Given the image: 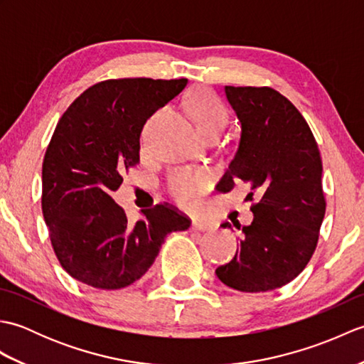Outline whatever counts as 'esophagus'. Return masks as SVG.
<instances>
[{"instance_id":"1","label":"esophagus","mask_w":364,"mask_h":364,"mask_svg":"<svg viewBox=\"0 0 364 364\" xmlns=\"http://www.w3.org/2000/svg\"><path fill=\"white\" fill-rule=\"evenodd\" d=\"M211 228V223L206 222V220H200V219H196L192 220V230H197V231H206Z\"/></svg>"}]
</instances>
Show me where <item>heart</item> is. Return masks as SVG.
<instances>
[{
  "label": "heart",
  "instance_id": "b5f03b06",
  "mask_svg": "<svg viewBox=\"0 0 364 364\" xmlns=\"http://www.w3.org/2000/svg\"><path fill=\"white\" fill-rule=\"evenodd\" d=\"M188 109L205 137L213 133H222L227 125V111L213 90L197 87L186 100ZM213 175L208 170L176 168L168 176L167 189L176 203L184 208L197 206L200 197L211 188Z\"/></svg>",
  "mask_w": 364,
  "mask_h": 364
}]
</instances>
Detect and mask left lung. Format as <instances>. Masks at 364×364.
Masks as SVG:
<instances>
[{"mask_svg": "<svg viewBox=\"0 0 364 364\" xmlns=\"http://www.w3.org/2000/svg\"><path fill=\"white\" fill-rule=\"evenodd\" d=\"M225 95L241 122V139L220 192L245 183L247 198L259 200L235 258L215 275L242 292L272 291L292 282L318 245L326 214L321 153L306 120L280 92L225 86Z\"/></svg>", "mask_w": 364, "mask_h": 364, "instance_id": "left-lung-1", "label": "left lung"}]
</instances>
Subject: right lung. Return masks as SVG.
Listing matches in <instances>:
<instances>
[{"instance_id":"right-lung-1","label":"right lung","mask_w":364,"mask_h":364,"mask_svg":"<svg viewBox=\"0 0 364 364\" xmlns=\"http://www.w3.org/2000/svg\"><path fill=\"white\" fill-rule=\"evenodd\" d=\"M188 80H107L84 90L60 117L42 166V211L54 253L68 275L98 289L139 280L164 237L191 227L168 205L142 210L129 223L111 194L139 162L149 117Z\"/></svg>"}]
</instances>
